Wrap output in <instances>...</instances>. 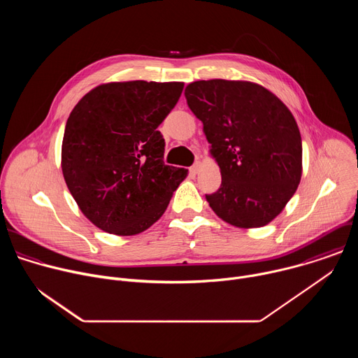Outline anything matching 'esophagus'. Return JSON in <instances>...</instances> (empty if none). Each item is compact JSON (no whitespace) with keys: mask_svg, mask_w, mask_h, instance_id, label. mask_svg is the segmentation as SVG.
<instances>
[{"mask_svg":"<svg viewBox=\"0 0 358 358\" xmlns=\"http://www.w3.org/2000/svg\"><path fill=\"white\" fill-rule=\"evenodd\" d=\"M199 169H201V164H199V163H195V164L189 169V171H191V174H198Z\"/></svg>","mask_w":358,"mask_h":358,"instance_id":"1","label":"esophagus"}]
</instances>
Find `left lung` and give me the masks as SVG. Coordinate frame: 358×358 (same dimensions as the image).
Listing matches in <instances>:
<instances>
[{
  "mask_svg": "<svg viewBox=\"0 0 358 358\" xmlns=\"http://www.w3.org/2000/svg\"><path fill=\"white\" fill-rule=\"evenodd\" d=\"M184 94L222 177L220 189L206 195L210 207L236 228L268 225L301 178V137L292 112L248 80H196Z\"/></svg>",
  "mask_w": 358,
  "mask_h": 358,
  "instance_id": "obj_1",
  "label": "left lung"
}]
</instances>
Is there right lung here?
I'll return each mask as SVG.
<instances>
[{"mask_svg":"<svg viewBox=\"0 0 358 358\" xmlns=\"http://www.w3.org/2000/svg\"><path fill=\"white\" fill-rule=\"evenodd\" d=\"M182 82H109L71 112L61 152L65 182L82 214L101 231L130 236L157 222L188 170L166 166L157 127Z\"/></svg>","mask_w":358,"mask_h":358,"instance_id":"add662e5","label":"right lung"}]
</instances>
